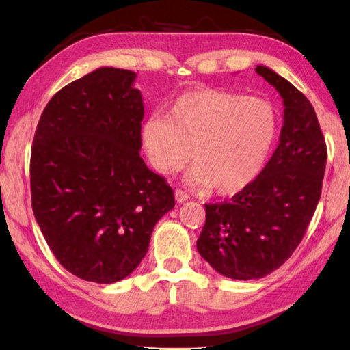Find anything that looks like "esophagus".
<instances>
[{
  "label": "esophagus",
  "instance_id": "1",
  "mask_svg": "<svg viewBox=\"0 0 350 350\" xmlns=\"http://www.w3.org/2000/svg\"><path fill=\"white\" fill-rule=\"evenodd\" d=\"M174 198H176V200H177V202H179V204L187 202V200L189 199L188 194H187L185 191H183V189H180V188H177L176 191H174Z\"/></svg>",
  "mask_w": 350,
  "mask_h": 350
}]
</instances>
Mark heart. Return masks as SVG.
<instances>
[{"label": "heart", "mask_w": 350, "mask_h": 350, "mask_svg": "<svg viewBox=\"0 0 350 350\" xmlns=\"http://www.w3.org/2000/svg\"><path fill=\"white\" fill-rule=\"evenodd\" d=\"M278 114L269 100L224 90L183 94L165 118L142 123L140 140L152 168L182 171L194 157L188 180L234 194L256 179L273 150Z\"/></svg>", "instance_id": "b5f03b06"}]
</instances>
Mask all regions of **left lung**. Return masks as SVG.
Segmentation results:
<instances>
[{
	"instance_id": "left-lung-1",
	"label": "left lung",
	"mask_w": 350,
	"mask_h": 350,
	"mask_svg": "<svg viewBox=\"0 0 350 350\" xmlns=\"http://www.w3.org/2000/svg\"><path fill=\"white\" fill-rule=\"evenodd\" d=\"M280 92V145L250 185L221 204H205L198 252L232 280H259L280 269L303 241L321 198L327 148L312 103L275 70L256 66Z\"/></svg>"
}]
</instances>
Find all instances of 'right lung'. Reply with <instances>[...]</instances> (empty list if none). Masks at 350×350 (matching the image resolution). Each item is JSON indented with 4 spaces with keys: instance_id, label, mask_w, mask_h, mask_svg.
<instances>
[{
    "instance_id": "right-lung-1",
    "label": "right lung",
    "mask_w": 350,
    "mask_h": 350,
    "mask_svg": "<svg viewBox=\"0 0 350 350\" xmlns=\"http://www.w3.org/2000/svg\"><path fill=\"white\" fill-rule=\"evenodd\" d=\"M134 80L133 70L98 68L69 83L35 131L33 215L58 262L85 281L133 273L174 206L173 188L140 157L144 102Z\"/></svg>"
}]
</instances>
